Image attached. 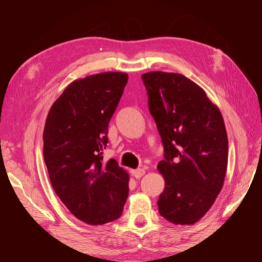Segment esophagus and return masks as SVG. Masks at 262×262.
Masks as SVG:
<instances>
[{"instance_id": "1", "label": "esophagus", "mask_w": 262, "mask_h": 262, "mask_svg": "<svg viewBox=\"0 0 262 262\" xmlns=\"http://www.w3.org/2000/svg\"><path fill=\"white\" fill-rule=\"evenodd\" d=\"M131 173H132V175H133L134 177H136L137 179H139V178H141L142 176L144 175L145 170H144L143 168H139V169H136V170H132Z\"/></svg>"}]
</instances>
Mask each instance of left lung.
<instances>
[{"label":"left lung","mask_w":262,"mask_h":262,"mask_svg":"<svg viewBox=\"0 0 262 262\" xmlns=\"http://www.w3.org/2000/svg\"><path fill=\"white\" fill-rule=\"evenodd\" d=\"M164 146L157 168L165 189L157 201L161 215L173 224H194L223 187L228 141L220 109L199 85L177 73L142 75Z\"/></svg>","instance_id":"1"}]
</instances>
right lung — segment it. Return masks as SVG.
Segmentation results:
<instances>
[{"label": "right lung", "mask_w": 262, "mask_h": 262, "mask_svg": "<svg viewBox=\"0 0 262 262\" xmlns=\"http://www.w3.org/2000/svg\"><path fill=\"white\" fill-rule=\"evenodd\" d=\"M128 74L107 72L71 83L54 101L43 130V157L52 188L70 212L91 225L121 216L129 176L102 160L108 125Z\"/></svg>", "instance_id": "right-lung-1"}]
</instances>
